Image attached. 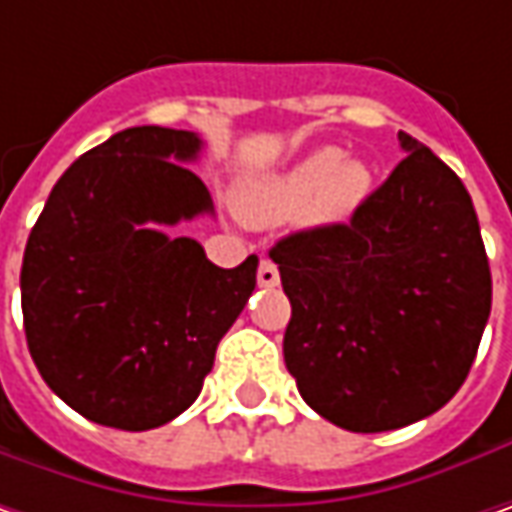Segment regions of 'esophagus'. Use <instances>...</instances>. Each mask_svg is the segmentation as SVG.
<instances>
[{
	"label": "esophagus",
	"instance_id": "34e87169",
	"mask_svg": "<svg viewBox=\"0 0 512 512\" xmlns=\"http://www.w3.org/2000/svg\"><path fill=\"white\" fill-rule=\"evenodd\" d=\"M257 283L263 286V289H272V286H278L280 283V272L278 266L272 263V260H260V269H257Z\"/></svg>",
	"mask_w": 512,
	"mask_h": 512
}]
</instances>
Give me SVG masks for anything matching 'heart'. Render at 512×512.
Returning a JSON list of instances; mask_svg holds the SVG:
<instances>
[{"instance_id": "obj_1", "label": "heart", "mask_w": 512, "mask_h": 512, "mask_svg": "<svg viewBox=\"0 0 512 512\" xmlns=\"http://www.w3.org/2000/svg\"><path fill=\"white\" fill-rule=\"evenodd\" d=\"M372 189V174L361 160H344V151L323 145L300 157L252 191V209L263 217H295L309 212L315 223L335 226L352 220Z\"/></svg>"}]
</instances>
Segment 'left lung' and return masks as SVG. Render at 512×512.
I'll list each match as a JSON object with an SVG mask.
<instances>
[{"label": "left lung", "mask_w": 512, "mask_h": 512, "mask_svg": "<svg viewBox=\"0 0 512 512\" xmlns=\"http://www.w3.org/2000/svg\"><path fill=\"white\" fill-rule=\"evenodd\" d=\"M349 223L283 237L278 263L292 318L283 361L326 421L384 433L441 410L473 367L493 280L476 209L427 145Z\"/></svg>", "instance_id": "left-lung-1"}]
</instances>
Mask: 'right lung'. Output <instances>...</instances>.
Returning <instances> with one entry per match:
<instances>
[{"label":"right lung","mask_w":512,"mask_h":512,"mask_svg":"<svg viewBox=\"0 0 512 512\" xmlns=\"http://www.w3.org/2000/svg\"><path fill=\"white\" fill-rule=\"evenodd\" d=\"M194 131L125 128L68 168L22 257V318L39 375L88 421L154 430L189 410L257 283V257L220 269L168 237L214 203L183 163Z\"/></svg>","instance_id":"1"}]
</instances>
